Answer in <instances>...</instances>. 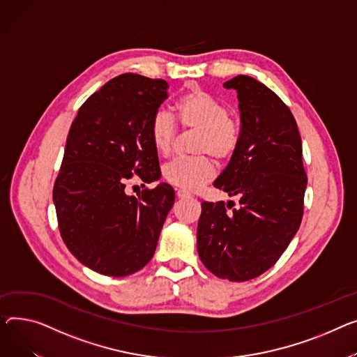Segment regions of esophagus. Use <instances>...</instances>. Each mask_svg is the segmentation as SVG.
<instances>
[{
    "mask_svg": "<svg viewBox=\"0 0 357 357\" xmlns=\"http://www.w3.org/2000/svg\"><path fill=\"white\" fill-rule=\"evenodd\" d=\"M176 197H178L179 199H183V198H191V194L186 192V191H182V189H178V191H176Z\"/></svg>",
    "mask_w": 357,
    "mask_h": 357,
    "instance_id": "esophagus-1",
    "label": "esophagus"
}]
</instances>
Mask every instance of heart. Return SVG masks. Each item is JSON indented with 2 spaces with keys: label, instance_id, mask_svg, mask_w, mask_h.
<instances>
[{
  "label": "heart",
  "instance_id": "obj_1",
  "mask_svg": "<svg viewBox=\"0 0 357 357\" xmlns=\"http://www.w3.org/2000/svg\"><path fill=\"white\" fill-rule=\"evenodd\" d=\"M175 113L183 129L198 130L195 151L206 155L169 162L163 168V178L183 191H195L215 175V166L208 155L218 162H227L235 155L241 139L240 123L228 114L221 100L198 86L188 89L176 100ZM176 135L175 119L169 113L158 112L151 122V139L156 152L169 156Z\"/></svg>",
  "mask_w": 357,
  "mask_h": 357
}]
</instances>
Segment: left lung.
Returning a JSON list of instances; mask_svg holds the SVG:
<instances>
[{
	"mask_svg": "<svg viewBox=\"0 0 357 357\" xmlns=\"http://www.w3.org/2000/svg\"><path fill=\"white\" fill-rule=\"evenodd\" d=\"M238 93L240 146L213 182L240 208L202 202L197 244L220 278L248 281L271 268L300 228L307 175L296 119L277 94L250 76L224 83Z\"/></svg>",
	"mask_w": 357,
	"mask_h": 357,
	"instance_id": "8db88e82",
	"label": "left lung"
}]
</instances>
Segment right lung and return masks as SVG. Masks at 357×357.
I'll return each mask as SVG.
<instances>
[{
    "instance_id": "add662e5",
    "label": "right lung",
    "mask_w": 357,
    "mask_h": 357,
    "mask_svg": "<svg viewBox=\"0 0 357 357\" xmlns=\"http://www.w3.org/2000/svg\"><path fill=\"white\" fill-rule=\"evenodd\" d=\"M169 84L135 73L121 75L82 105L68 130L53 188L57 222L68 251L103 275L125 277L152 259L171 211V185L126 194L135 175L160 176L151 122Z\"/></svg>"
}]
</instances>
